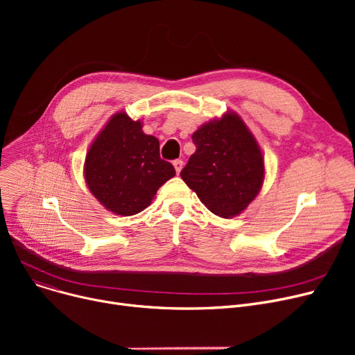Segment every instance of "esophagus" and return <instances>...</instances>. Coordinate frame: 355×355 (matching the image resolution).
<instances>
[{
    "label": "esophagus",
    "mask_w": 355,
    "mask_h": 355,
    "mask_svg": "<svg viewBox=\"0 0 355 355\" xmlns=\"http://www.w3.org/2000/svg\"><path fill=\"white\" fill-rule=\"evenodd\" d=\"M182 164H184V162H182L181 159H175V161L173 162V165H174V168H175V173H177V174H180V171L182 170Z\"/></svg>",
    "instance_id": "obj_1"
}]
</instances>
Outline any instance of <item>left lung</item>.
<instances>
[{
  "label": "left lung",
  "mask_w": 355,
  "mask_h": 355,
  "mask_svg": "<svg viewBox=\"0 0 355 355\" xmlns=\"http://www.w3.org/2000/svg\"><path fill=\"white\" fill-rule=\"evenodd\" d=\"M196 153L181 178L211 213L232 218L262 189L265 161L253 134L236 112L201 125L193 134Z\"/></svg>",
  "instance_id": "left-lung-1"
}]
</instances>
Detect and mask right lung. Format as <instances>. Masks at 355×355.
I'll list each match as a JSON object with an SVG mask.
<instances>
[{"instance_id":"1","label":"right lung","mask_w":355,"mask_h":355,"mask_svg":"<svg viewBox=\"0 0 355 355\" xmlns=\"http://www.w3.org/2000/svg\"><path fill=\"white\" fill-rule=\"evenodd\" d=\"M83 173L90 193L118 216L145 210L161 185L175 175L173 164L159 157V141L144 134L141 121L125 112L112 116L92 142Z\"/></svg>"}]
</instances>
